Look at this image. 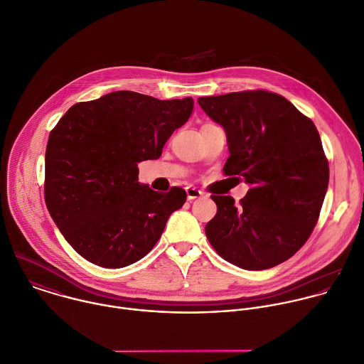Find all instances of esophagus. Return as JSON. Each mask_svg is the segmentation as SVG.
Instances as JSON below:
<instances>
[{"instance_id": "1", "label": "esophagus", "mask_w": 364, "mask_h": 364, "mask_svg": "<svg viewBox=\"0 0 364 364\" xmlns=\"http://www.w3.org/2000/svg\"><path fill=\"white\" fill-rule=\"evenodd\" d=\"M186 193H187V198H188L190 201H193V200L200 198V197L204 196V193H203L201 190H198V188H196V187H191V186L186 187Z\"/></svg>"}]
</instances>
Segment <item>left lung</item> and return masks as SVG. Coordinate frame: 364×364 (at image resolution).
<instances>
[{
    "mask_svg": "<svg viewBox=\"0 0 364 364\" xmlns=\"http://www.w3.org/2000/svg\"><path fill=\"white\" fill-rule=\"evenodd\" d=\"M228 141L225 176L251 186L235 204L211 196L215 217L205 235L220 257L248 271L277 267L311 237L329 184V163L314 122L268 90L198 97Z\"/></svg>",
    "mask_w": 364,
    "mask_h": 364,
    "instance_id": "left-lung-1",
    "label": "left lung"
}]
</instances>
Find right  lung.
Returning a JSON list of instances; mask_svg holds the SVG:
<instances>
[{
  "mask_svg": "<svg viewBox=\"0 0 364 364\" xmlns=\"http://www.w3.org/2000/svg\"><path fill=\"white\" fill-rule=\"evenodd\" d=\"M193 99L159 100L130 90L73 105L50 130L45 153V203L72 248L103 268L147 255L187 194H161L139 183L137 163L161 156Z\"/></svg>",
  "mask_w": 364,
  "mask_h": 364,
  "instance_id": "1",
  "label": "right lung"
}]
</instances>
